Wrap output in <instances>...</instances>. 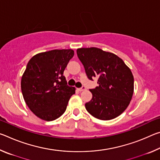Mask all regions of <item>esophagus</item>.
<instances>
[{
	"instance_id": "1",
	"label": "esophagus",
	"mask_w": 160,
	"mask_h": 160,
	"mask_svg": "<svg viewBox=\"0 0 160 160\" xmlns=\"http://www.w3.org/2000/svg\"><path fill=\"white\" fill-rule=\"evenodd\" d=\"M78 91H80V92H82V91H83V90H86V88H85V86H82V88H78Z\"/></svg>"
}]
</instances>
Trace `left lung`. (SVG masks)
Segmentation results:
<instances>
[{"instance_id": "left-lung-1", "label": "left lung", "mask_w": 160, "mask_h": 160, "mask_svg": "<svg viewBox=\"0 0 160 160\" xmlns=\"http://www.w3.org/2000/svg\"><path fill=\"white\" fill-rule=\"evenodd\" d=\"M77 54L88 79L98 78L99 86L90 90L92 98L85 104L87 111L100 120L121 115L133 94L134 79L129 68L115 54L96 47L78 48Z\"/></svg>"}]
</instances>
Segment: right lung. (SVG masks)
Returning a JSON list of instances; mask_svg holds the SVG:
<instances>
[{
	"label": "right lung",
	"instance_id": "obj_1",
	"mask_svg": "<svg viewBox=\"0 0 160 160\" xmlns=\"http://www.w3.org/2000/svg\"><path fill=\"white\" fill-rule=\"evenodd\" d=\"M73 56L72 49L51 50L36 54L27 65L21 80L22 92L29 109L43 120L60 117L75 92L63 76Z\"/></svg>",
	"mask_w": 160,
	"mask_h": 160
}]
</instances>
